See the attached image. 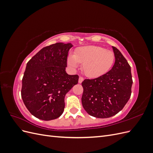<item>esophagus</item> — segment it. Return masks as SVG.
Returning <instances> with one entry per match:
<instances>
[{
    "instance_id": "obj_1",
    "label": "esophagus",
    "mask_w": 153,
    "mask_h": 153,
    "mask_svg": "<svg viewBox=\"0 0 153 153\" xmlns=\"http://www.w3.org/2000/svg\"><path fill=\"white\" fill-rule=\"evenodd\" d=\"M83 80H84V78H83V77L80 76L79 79H78V83H79V84H81V83L83 82Z\"/></svg>"
}]
</instances>
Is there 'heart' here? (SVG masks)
Wrapping results in <instances>:
<instances>
[{
    "label": "heart",
    "mask_w": 153,
    "mask_h": 153,
    "mask_svg": "<svg viewBox=\"0 0 153 153\" xmlns=\"http://www.w3.org/2000/svg\"><path fill=\"white\" fill-rule=\"evenodd\" d=\"M115 55L110 50L99 46H85L78 48L75 53L69 55L67 60L68 66L76 69L79 64H83L82 70L89 78H96L104 75L112 68Z\"/></svg>",
    "instance_id": "heart-1"
}]
</instances>
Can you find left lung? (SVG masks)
<instances>
[{
    "label": "left lung",
    "instance_id": "8db88e82",
    "mask_svg": "<svg viewBox=\"0 0 153 153\" xmlns=\"http://www.w3.org/2000/svg\"><path fill=\"white\" fill-rule=\"evenodd\" d=\"M115 63L105 75L82 83V106L91 116L108 118L120 112L131 94V67L121 52L112 47Z\"/></svg>",
    "mask_w": 153,
    "mask_h": 153
}]
</instances>
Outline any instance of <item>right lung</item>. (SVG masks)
I'll return each instance as SVG.
<instances>
[{
	"label": "right lung",
	"instance_id": "1",
	"mask_svg": "<svg viewBox=\"0 0 153 153\" xmlns=\"http://www.w3.org/2000/svg\"><path fill=\"white\" fill-rule=\"evenodd\" d=\"M70 43L44 47L27 63L22 79V98L28 110L38 119L50 121L64 112V98L78 84V76L66 71Z\"/></svg>",
	"mask_w": 153,
	"mask_h": 153
}]
</instances>
